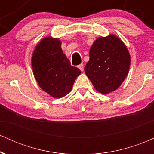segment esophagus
I'll return each instance as SVG.
<instances>
[{"mask_svg":"<svg viewBox=\"0 0 154 154\" xmlns=\"http://www.w3.org/2000/svg\"><path fill=\"white\" fill-rule=\"evenodd\" d=\"M78 68L81 70V71L82 72L83 70H84V65H83V63H81V64H79L78 66Z\"/></svg>","mask_w":154,"mask_h":154,"instance_id":"obj_1","label":"esophagus"}]
</instances>
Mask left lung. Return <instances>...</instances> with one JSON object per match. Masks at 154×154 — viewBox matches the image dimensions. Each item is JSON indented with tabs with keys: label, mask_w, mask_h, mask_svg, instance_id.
Listing matches in <instances>:
<instances>
[{
	"label": "left lung",
	"mask_w": 154,
	"mask_h": 154,
	"mask_svg": "<svg viewBox=\"0 0 154 154\" xmlns=\"http://www.w3.org/2000/svg\"><path fill=\"white\" fill-rule=\"evenodd\" d=\"M130 55L115 35L100 37L90 49L85 72L97 91L108 94L116 91L128 75Z\"/></svg>",
	"instance_id": "left-lung-1"
}]
</instances>
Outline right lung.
<instances>
[{"mask_svg":"<svg viewBox=\"0 0 154 154\" xmlns=\"http://www.w3.org/2000/svg\"><path fill=\"white\" fill-rule=\"evenodd\" d=\"M32 66L40 88L56 98L68 94L81 74L78 68L71 66L63 53L61 40L51 36L43 38L36 45Z\"/></svg>","mask_w":154,"mask_h":154,"instance_id":"add662e5","label":"right lung"}]
</instances>
